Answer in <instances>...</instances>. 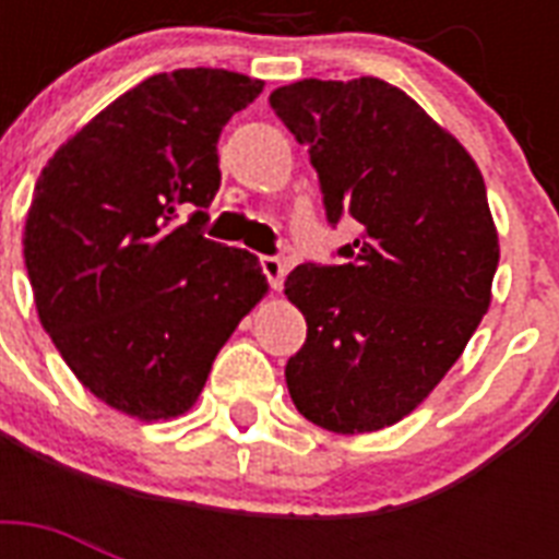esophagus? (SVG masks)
<instances>
[{"label":"esophagus","mask_w":559,"mask_h":559,"mask_svg":"<svg viewBox=\"0 0 559 559\" xmlns=\"http://www.w3.org/2000/svg\"><path fill=\"white\" fill-rule=\"evenodd\" d=\"M261 270L270 281L272 289H281L284 287V275H287V263L281 261V258H272V254H263L261 258Z\"/></svg>","instance_id":"esophagus-1"}]
</instances>
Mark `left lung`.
Wrapping results in <instances>:
<instances>
[{
    "mask_svg": "<svg viewBox=\"0 0 559 559\" xmlns=\"http://www.w3.org/2000/svg\"><path fill=\"white\" fill-rule=\"evenodd\" d=\"M305 144L328 219L359 223L342 266L301 263L284 293L307 340L287 362L296 408L336 435L394 426L424 403L485 319L499 231L467 147L380 78L270 95Z\"/></svg>",
    "mask_w": 559,
    "mask_h": 559,
    "instance_id": "left-lung-1",
    "label": "left lung"
}]
</instances>
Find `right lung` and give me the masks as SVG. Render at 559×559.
I'll return each mask as SVG.
<instances>
[{"label": "right lung", "mask_w": 559, "mask_h": 559, "mask_svg": "<svg viewBox=\"0 0 559 559\" xmlns=\"http://www.w3.org/2000/svg\"><path fill=\"white\" fill-rule=\"evenodd\" d=\"M261 92L226 69L153 74L66 139L34 186L22 254L39 324L83 389L144 424L193 408L270 293L252 252L200 231L219 133Z\"/></svg>", "instance_id": "add662e5"}]
</instances>
